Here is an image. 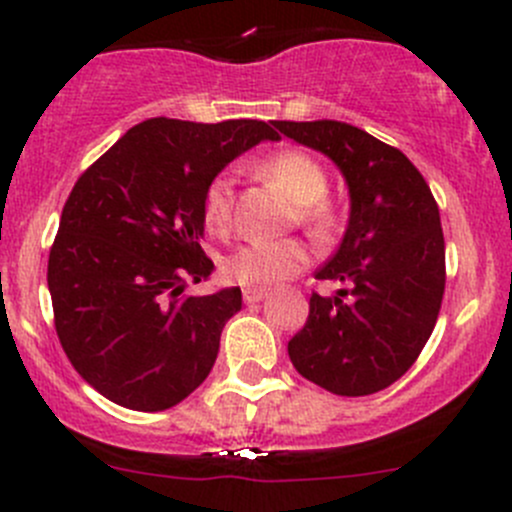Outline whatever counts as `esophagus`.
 <instances>
[{
	"label": "esophagus",
	"instance_id": "obj_1",
	"mask_svg": "<svg viewBox=\"0 0 512 512\" xmlns=\"http://www.w3.org/2000/svg\"><path fill=\"white\" fill-rule=\"evenodd\" d=\"M265 297H267V289H262V287H245V289H242V299H245L247 304H257V302H262Z\"/></svg>",
	"mask_w": 512,
	"mask_h": 512
}]
</instances>
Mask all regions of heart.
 <instances>
[{
	"mask_svg": "<svg viewBox=\"0 0 512 512\" xmlns=\"http://www.w3.org/2000/svg\"><path fill=\"white\" fill-rule=\"evenodd\" d=\"M260 173L285 190L299 205V220L317 240L332 235L337 213L329 203V175L317 158L304 151H280L260 163ZM235 210V178L230 173L215 175L203 195L205 227L215 235H225L232 227ZM307 247L297 240H252L235 247L225 257L223 267L230 280L247 287H272L285 282L307 267Z\"/></svg>",
	"mask_w": 512,
	"mask_h": 512,
	"instance_id": "1",
	"label": "heart"
}]
</instances>
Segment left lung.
I'll use <instances>...</instances> for the list:
<instances>
[{"instance_id": "8db88e82", "label": "left lung", "mask_w": 512, "mask_h": 512, "mask_svg": "<svg viewBox=\"0 0 512 512\" xmlns=\"http://www.w3.org/2000/svg\"><path fill=\"white\" fill-rule=\"evenodd\" d=\"M292 141L334 160L349 188V225L289 339L294 369L337 396H369L414 366L446 287L441 215L423 175L399 148L342 121H272Z\"/></svg>"}]
</instances>
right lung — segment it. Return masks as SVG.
<instances>
[{
  "mask_svg": "<svg viewBox=\"0 0 512 512\" xmlns=\"http://www.w3.org/2000/svg\"><path fill=\"white\" fill-rule=\"evenodd\" d=\"M277 138L250 118H148L76 180L46 282L61 347L108 401L165 411L208 379L242 292L185 294L215 267L200 247L205 188L240 153Z\"/></svg>",
  "mask_w": 512,
  "mask_h": 512,
  "instance_id": "1",
  "label": "right lung"
}]
</instances>
